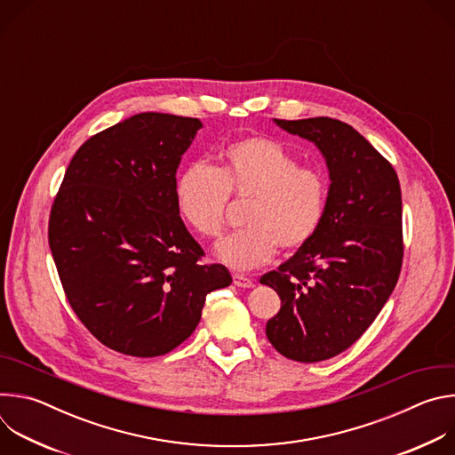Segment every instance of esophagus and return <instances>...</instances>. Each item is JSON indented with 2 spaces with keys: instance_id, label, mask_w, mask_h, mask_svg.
Returning a JSON list of instances; mask_svg holds the SVG:
<instances>
[{
  "instance_id": "esophagus-1",
  "label": "esophagus",
  "mask_w": 455,
  "mask_h": 455,
  "mask_svg": "<svg viewBox=\"0 0 455 455\" xmlns=\"http://www.w3.org/2000/svg\"><path fill=\"white\" fill-rule=\"evenodd\" d=\"M234 284L239 288H253V281L250 277H244L241 274H234Z\"/></svg>"
}]
</instances>
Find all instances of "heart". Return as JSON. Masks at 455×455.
<instances>
[{
    "mask_svg": "<svg viewBox=\"0 0 455 455\" xmlns=\"http://www.w3.org/2000/svg\"><path fill=\"white\" fill-rule=\"evenodd\" d=\"M212 169L188 164L176 180L174 204L181 223L198 237L223 230L227 196L250 200L243 232L221 239L214 255L234 272H250L272 261L279 244L304 246L328 209V180L284 146L265 137H248L225 146Z\"/></svg>",
    "mask_w": 455,
    "mask_h": 455,
    "instance_id": "1",
    "label": "heart"
}]
</instances>
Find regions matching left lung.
I'll return each mask as SVG.
<instances>
[{
    "instance_id": "left-lung-1",
    "label": "left lung",
    "mask_w": 455,
    "mask_h": 455,
    "mask_svg": "<svg viewBox=\"0 0 455 455\" xmlns=\"http://www.w3.org/2000/svg\"><path fill=\"white\" fill-rule=\"evenodd\" d=\"M274 122L315 144L331 181L316 234L261 277L281 297V311L267 323L270 344L313 363L353 346L391 297L403 259L402 188L393 165L349 124Z\"/></svg>"
}]
</instances>
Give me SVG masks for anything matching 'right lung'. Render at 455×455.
<instances>
[{
	"label": "right lung",
	"instance_id": "1",
	"mask_svg": "<svg viewBox=\"0 0 455 455\" xmlns=\"http://www.w3.org/2000/svg\"><path fill=\"white\" fill-rule=\"evenodd\" d=\"M202 120L139 113L86 140L72 158L48 225L70 306L92 335L122 355H165L196 330L207 293L230 286L202 265L181 223L176 171Z\"/></svg>",
	"mask_w": 455,
	"mask_h": 455
}]
</instances>
